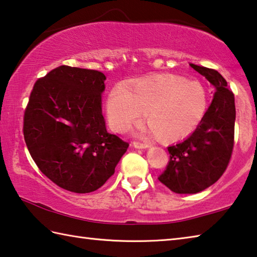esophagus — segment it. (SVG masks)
I'll return each mask as SVG.
<instances>
[{
    "mask_svg": "<svg viewBox=\"0 0 257 257\" xmlns=\"http://www.w3.org/2000/svg\"><path fill=\"white\" fill-rule=\"evenodd\" d=\"M133 146H134L135 148L145 149V148L148 147V145H147V144H143V143H138V142H134V143H133Z\"/></svg>",
    "mask_w": 257,
    "mask_h": 257,
    "instance_id": "esophagus-1",
    "label": "esophagus"
}]
</instances>
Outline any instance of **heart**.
Here are the masks:
<instances>
[{
    "instance_id": "heart-1",
    "label": "heart",
    "mask_w": 257,
    "mask_h": 257,
    "mask_svg": "<svg viewBox=\"0 0 257 257\" xmlns=\"http://www.w3.org/2000/svg\"><path fill=\"white\" fill-rule=\"evenodd\" d=\"M207 110L206 88L199 82L173 75L116 85L106 101V115L114 132L124 133L146 111L149 125L145 133L166 142H179L192 135Z\"/></svg>"
}]
</instances>
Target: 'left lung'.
Here are the masks:
<instances>
[{
    "label": "left lung",
    "mask_w": 257,
    "mask_h": 257,
    "mask_svg": "<svg viewBox=\"0 0 257 257\" xmlns=\"http://www.w3.org/2000/svg\"><path fill=\"white\" fill-rule=\"evenodd\" d=\"M214 86L213 99L195 132L167 147L170 161L158 176L175 193H198L220 179L229 164L235 135V97L216 69L190 64Z\"/></svg>",
    "instance_id": "left-lung-1"
}]
</instances>
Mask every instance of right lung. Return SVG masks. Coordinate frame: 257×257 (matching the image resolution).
I'll return each instance as SVG.
<instances>
[{"mask_svg": "<svg viewBox=\"0 0 257 257\" xmlns=\"http://www.w3.org/2000/svg\"><path fill=\"white\" fill-rule=\"evenodd\" d=\"M104 81L99 71L63 65L37 80L25 110L23 136L32 160L74 193L101 188L129 146L106 130Z\"/></svg>", "mask_w": 257, "mask_h": 257, "instance_id": "add662e5", "label": "right lung"}]
</instances>
